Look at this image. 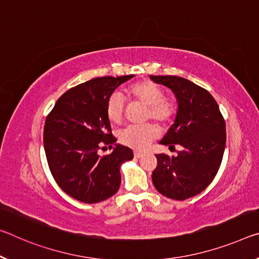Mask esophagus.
Returning a JSON list of instances; mask_svg holds the SVG:
<instances>
[{
    "instance_id": "esophagus-1",
    "label": "esophagus",
    "mask_w": 259,
    "mask_h": 259,
    "mask_svg": "<svg viewBox=\"0 0 259 259\" xmlns=\"http://www.w3.org/2000/svg\"><path fill=\"white\" fill-rule=\"evenodd\" d=\"M134 155H135V158H142L143 157V155H144V154H143L142 153V152H138V151H136V152H134Z\"/></svg>"
}]
</instances>
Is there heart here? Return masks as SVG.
<instances>
[{"mask_svg":"<svg viewBox=\"0 0 259 259\" xmlns=\"http://www.w3.org/2000/svg\"><path fill=\"white\" fill-rule=\"evenodd\" d=\"M126 97L147 107L146 120H153L159 124H167L175 114V105L165 96V90L151 80H142L126 89ZM125 101L120 92H113L106 101V115L108 120L118 124L123 120ZM159 136V130L153 124L129 125L121 130L118 138L122 144L135 150H145Z\"/></svg>","mask_w":259,"mask_h":259,"instance_id":"obj_1","label":"heart"}]
</instances>
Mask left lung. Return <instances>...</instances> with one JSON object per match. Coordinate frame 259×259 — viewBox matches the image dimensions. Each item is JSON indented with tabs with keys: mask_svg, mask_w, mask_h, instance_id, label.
Here are the masks:
<instances>
[{
	"mask_svg": "<svg viewBox=\"0 0 259 259\" xmlns=\"http://www.w3.org/2000/svg\"><path fill=\"white\" fill-rule=\"evenodd\" d=\"M169 88L178 99L174 124L160 144L175 149L178 155L157 154L152 181L160 194L184 200L208 187L218 173L226 145V123L207 90L178 76H150Z\"/></svg>",
	"mask_w": 259,
	"mask_h": 259,
	"instance_id": "8db88e82",
	"label": "left lung"
}]
</instances>
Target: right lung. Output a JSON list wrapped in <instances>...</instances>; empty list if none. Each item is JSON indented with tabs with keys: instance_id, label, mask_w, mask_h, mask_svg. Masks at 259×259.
<instances>
[{
	"instance_id": "1",
	"label": "right lung",
	"mask_w": 259,
	"mask_h": 259,
	"mask_svg": "<svg viewBox=\"0 0 259 259\" xmlns=\"http://www.w3.org/2000/svg\"><path fill=\"white\" fill-rule=\"evenodd\" d=\"M133 77H98L77 85L63 93L47 115L44 145L49 169L65 194L79 202L99 203L116 194L120 167L134 158L133 150L118 144L110 154H98L102 146L112 149L116 142L106 101Z\"/></svg>"
}]
</instances>
